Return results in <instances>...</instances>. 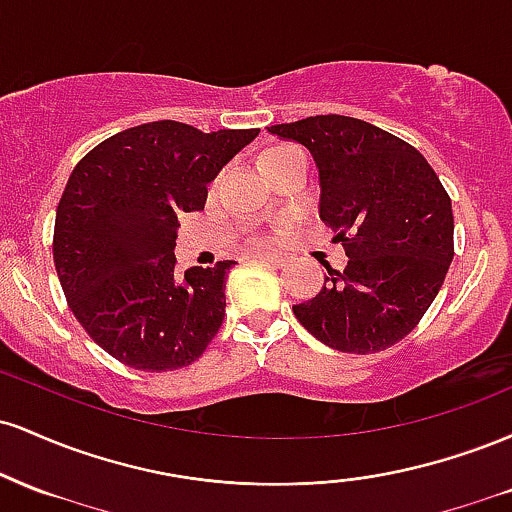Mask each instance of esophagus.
<instances>
[{"instance_id":"1","label":"esophagus","mask_w":512,"mask_h":512,"mask_svg":"<svg viewBox=\"0 0 512 512\" xmlns=\"http://www.w3.org/2000/svg\"><path fill=\"white\" fill-rule=\"evenodd\" d=\"M257 257L264 262L276 264V267H281V264L289 262V255H284V252H257Z\"/></svg>"}]
</instances>
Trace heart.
I'll list each match as a JSON object with an SVG mask.
<instances>
[{
  "instance_id": "heart-1",
  "label": "heart",
  "mask_w": 512,
  "mask_h": 512,
  "mask_svg": "<svg viewBox=\"0 0 512 512\" xmlns=\"http://www.w3.org/2000/svg\"><path fill=\"white\" fill-rule=\"evenodd\" d=\"M296 146H274V149L264 151L262 154V163H272V161H279V158H286L291 154H296Z\"/></svg>"
}]
</instances>
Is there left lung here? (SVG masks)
<instances>
[{"instance_id": "left-lung-1", "label": "left lung", "mask_w": 512, "mask_h": 512, "mask_svg": "<svg viewBox=\"0 0 512 512\" xmlns=\"http://www.w3.org/2000/svg\"><path fill=\"white\" fill-rule=\"evenodd\" d=\"M269 132L303 144L320 173V219L344 245V272L293 305L298 322L344 354H375L419 325L448 274L452 204L436 170L395 134L346 115H315Z\"/></svg>"}]
</instances>
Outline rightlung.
Here are the masks:
<instances>
[{
  "label": "right lung",
  "mask_w": 512,
  "mask_h": 512,
  "mask_svg": "<svg viewBox=\"0 0 512 512\" xmlns=\"http://www.w3.org/2000/svg\"><path fill=\"white\" fill-rule=\"evenodd\" d=\"M257 134L146 122L105 139L69 175L52 240L57 276L88 337L125 366H190L219 332L236 262L178 279V219L204 209L209 182Z\"/></svg>",
  "instance_id": "right-lung-1"
}]
</instances>
